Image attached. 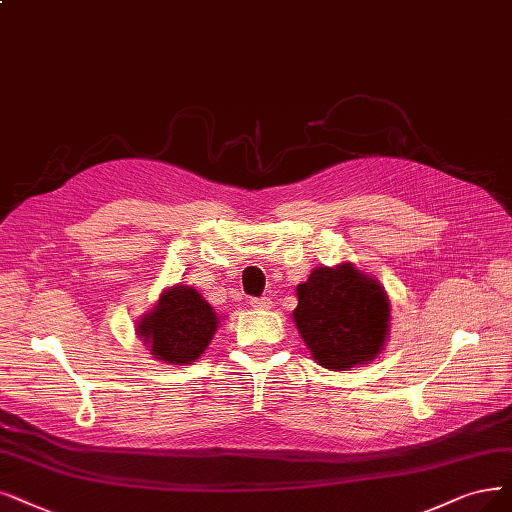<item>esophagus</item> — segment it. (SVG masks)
Wrapping results in <instances>:
<instances>
[{
  "mask_svg": "<svg viewBox=\"0 0 512 512\" xmlns=\"http://www.w3.org/2000/svg\"><path fill=\"white\" fill-rule=\"evenodd\" d=\"M251 306L255 310H270L274 306V301L270 297H253L251 299Z\"/></svg>",
  "mask_w": 512,
  "mask_h": 512,
  "instance_id": "1",
  "label": "esophagus"
}]
</instances>
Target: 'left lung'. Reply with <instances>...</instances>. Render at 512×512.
Returning <instances> with one entry per match:
<instances>
[{
	"instance_id": "8db88e82",
	"label": "left lung",
	"mask_w": 512,
	"mask_h": 512,
	"mask_svg": "<svg viewBox=\"0 0 512 512\" xmlns=\"http://www.w3.org/2000/svg\"><path fill=\"white\" fill-rule=\"evenodd\" d=\"M293 320L320 367L348 371L384 350L390 301L380 282L352 263L320 266L297 287Z\"/></svg>"
}]
</instances>
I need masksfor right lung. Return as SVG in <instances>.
Returning a JSON list of instances; mask_svg holds the SVG:
<instances>
[{
  "mask_svg": "<svg viewBox=\"0 0 512 512\" xmlns=\"http://www.w3.org/2000/svg\"><path fill=\"white\" fill-rule=\"evenodd\" d=\"M217 327L219 316L211 304L194 287L175 285L139 320L137 333L158 361L192 365L211 344Z\"/></svg>",
  "mask_w": 512,
  "mask_h": 512,
  "instance_id": "obj_1",
  "label": "right lung"
}]
</instances>
